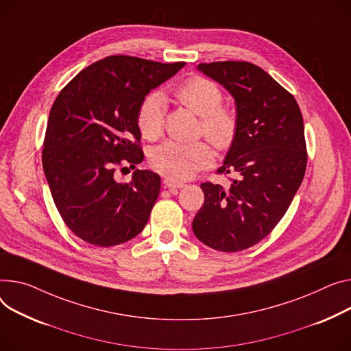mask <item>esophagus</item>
<instances>
[{"label": "esophagus", "mask_w": 351, "mask_h": 351, "mask_svg": "<svg viewBox=\"0 0 351 351\" xmlns=\"http://www.w3.org/2000/svg\"><path fill=\"white\" fill-rule=\"evenodd\" d=\"M163 184L167 186V188H183L184 183L183 182H179V180H173V179H169V178H165L163 179Z\"/></svg>", "instance_id": "1"}]
</instances>
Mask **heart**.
I'll return each mask as SVG.
<instances>
[{
	"label": "heart",
	"mask_w": 351,
	"mask_h": 351,
	"mask_svg": "<svg viewBox=\"0 0 351 351\" xmlns=\"http://www.w3.org/2000/svg\"><path fill=\"white\" fill-rule=\"evenodd\" d=\"M176 99L200 117V130L219 149H228L234 143L239 120L234 110L221 106L223 93L219 86L204 77H191L175 90ZM165 121V99L151 93L139 106L136 123L147 139L159 138ZM215 151L207 141H167L156 147L149 156L151 167L173 180H186L210 167Z\"/></svg>",
	"instance_id": "1"
}]
</instances>
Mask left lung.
I'll list each match as a JSON object with an SVG mask.
<instances>
[{
  "instance_id": "1",
  "label": "left lung",
  "mask_w": 351,
  "mask_h": 351,
  "mask_svg": "<svg viewBox=\"0 0 351 351\" xmlns=\"http://www.w3.org/2000/svg\"><path fill=\"white\" fill-rule=\"evenodd\" d=\"M202 73L234 99L239 131L219 173H237L230 189L202 183L195 236L224 252L252 247L287 213L306 171V143L295 97L248 62L200 63Z\"/></svg>"
}]
</instances>
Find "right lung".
<instances>
[{
	"instance_id": "right-lung-1",
	"label": "right lung",
	"mask_w": 351,
	"mask_h": 351,
	"mask_svg": "<svg viewBox=\"0 0 351 351\" xmlns=\"http://www.w3.org/2000/svg\"><path fill=\"white\" fill-rule=\"evenodd\" d=\"M183 66L114 55L83 69L56 97L42 165L63 221L83 241L123 244L148 223L159 175L136 169L131 182L120 184L114 168L130 162L135 169L143 162L139 106Z\"/></svg>"
}]
</instances>
